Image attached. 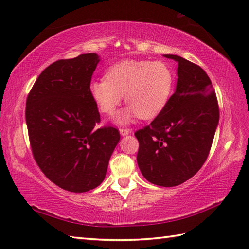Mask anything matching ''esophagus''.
Listing matches in <instances>:
<instances>
[{
  "mask_svg": "<svg viewBox=\"0 0 249 249\" xmlns=\"http://www.w3.org/2000/svg\"><path fill=\"white\" fill-rule=\"evenodd\" d=\"M130 133H132V130H130L129 128H124V127L120 128V134L122 135V136H126V135H129Z\"/></svg>",
  "mask_w": 249,
  "mask_h": 249,
  "instance_id": "esophagus-1",
  "label": "esophagus"
}]
</instances>
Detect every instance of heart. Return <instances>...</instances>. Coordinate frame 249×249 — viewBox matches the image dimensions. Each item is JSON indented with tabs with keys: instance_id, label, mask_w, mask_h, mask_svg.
I'll return each mask as SVG.
<instances>
[{
	"instance_id": "obj_1",
	"label": "heart",
	"mask_w": 249,
	"mask_h": 249,
	"mask_svg": "<svg viewBox=\"0 0 249 249\" xmlns=\"http://www.w3.org/2000/svg\"><path fill=\"white\" fill-rule=\"evenodd\" d=\"M174 83L173 71L163 62L126 60L111 66L106 78L92 80L89 92L107 115L116 111L124 96L128 107L115 120L126 124L137 116L150 120L159 115L168 105Z\"/></svg>"
}]
</instances>
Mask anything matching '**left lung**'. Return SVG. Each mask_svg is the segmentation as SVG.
<instances>
[{"instance_id": "1", "label": "left lung", "mask_w": 249, "mask_h": 249, "mask_svg": "<svg viewBox=\"0 0 249 249\" xmlns=\"http://www.w3.org/2000/svg\"><path fill=\"white\" fill-rule=\"evenodd\" d=\"M164 56L178 63L175 92L164 110L135 136L143 178L172 187L193 178L205 163L219 124V106L200 66L173 54Z\"/></svg>"}]
</instances>
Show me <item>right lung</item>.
<instances>
[{"mask_svg":"<svg viewBox=\"0 0 249 249\" xmlns=\"http://www.w3.org/2000/svg\"><path fill=\"white\" fill-rule=\"evenodd\" d=\"M100 62L96 53L52 63L27 97L26 123L33 155L58 187L85 193L100 185L120 142L119 130L100 123L89 85Z\"/></svg>","mask_w":249,"mask_h":249,"instance_id":"1","label":"right lung"}]
</instances>
